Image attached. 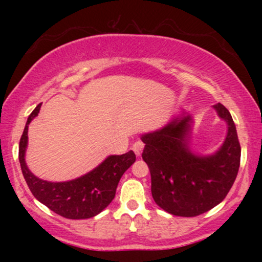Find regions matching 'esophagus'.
I'll list each match as a JSON object with an SVG mask.
<instances>
[{
    "instance_id": "34e87169",
    "label": "esophagus",
    "mask_w": 262,
    "mask_h": 262,
    "mask_svg": "<svg viewBox=\"0 0 262 262\" xmlns=\"http://www.w3.org/2000/svg\"><path fill=\"white\" fill-rule=\"evenodd\" d=\"M143 149H144L143 141H135V143L133 144V150L137 156H140L141 152H143Z\"/></svg>"
}]
</instances>
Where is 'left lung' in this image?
<instances>
[{"instance_id": "left-lung-1", "label": "left lung", "mask_w": 262, "mask_h": 262, "mask_svg": "<svg viewBox=\"0 0 262 262\" xmlns=\"http://www.w3.org/2000/svg\"><path fill=\"white\" fill-rule=\"evenodd\" d=\"M214 108L228 123L223 146L214 155L196 156L189 151V116L141 137L145 144L141 156L151 175L152 198L173 215L196 217L208 212L224 200L236 179L242 149L235 124L223 104Z\"/></svg>"}]
</instances>
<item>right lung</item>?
<instances>
[{"mask_svg": "<svg viewBox=\"0 0 262 262\" xmlns=\"http://www.w3.org/2000/svg\"><path fill=\"white\" fill-rule=\"evenodd\" d=\"M40 106L41 103H39L28 117L19 140L18 158L27 185L39 202L61 217L69 219L95 217L113 201L119 180L134 164L135 154L130 150L123 155L108 156L100 166L73 181L48 182L38 179L27 167L25 154L28 143V125L38 116Z\"/></svg>", "mask_w": 262, "mask_h": 262, "instance_id": "1", "label": "right lung"}]
</instances>
